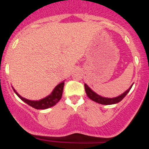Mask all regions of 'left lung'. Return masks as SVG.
I'll return each mask as SVG.
<instances>
[{"mask_svg": "<svg viewBox=\"0 0 149 149\" xmlns=\"http://www.w3.org/2000/svg\"><path fill=\"white\" fill-rule=\"evenodd\" d=\"M132 85H133V84H132L131 85L130 87L127 90L125 91L123 94L119 95L118 97L113 98L104 97H102L100 96V95H97L96 92H95L93 90H92V89H90L86 84H84V88L86 95L89 97V99H91L92 100L95 101V102H97V103L102 104V105H112V104L118 103V102H120L121 100H122L123 98L125 97L127 95L128 92H130V90L131 88H132Z\"/></svg>", "mask_w": 149, "mask_h": 149, "instance_id": "1", "label": "left lung"}]
</instances>
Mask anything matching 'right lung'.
Here are the masks:
<instances>
[{"label": "right lung", "instance_id": "right-lung-1", "mask_svg": "<svg viewBox=\"0 0 149 149\" xmlns=\"http://www.w3.org/2000/svg\"><path fill=\"white\" fill-rule=\"evenodd\" d=\"M64 81L57 84V86L54 87L52 92H51L50 95L47 96L46 97L43 98V99L39 100H27L26 98L23 97L21 95H19L17 92V91L14 89L12 86L13 90L16 93V95L20 98L22 101L29 105L30 106L33 107V108H36V109H47V108H51V107L54 106V105L57 103L61 99L62 95H63V87H64Z\"/></svg>", "mask_w": 149, "mask_h": 149}]
</instances>
